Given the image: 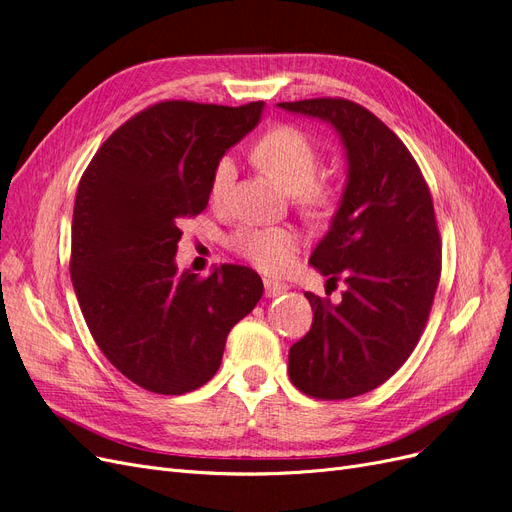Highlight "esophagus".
I'll return each instance as SVG.
<instances>
[{
    "instance_id": "esophagus-1",
    "label": "esophagus",
    "mask_w": 512,
    "mask_h": 512,
    "mask_svg": "<svg viewBox=\"0 0 512 512\" xmlns=\"http://www.w3.org/2000/svg\"><path fill=\"white\" fill-rule=\"evenodd\" d=\"M288 290V284H284V282H275V280H265V292H267V297H277V294H282V292H286Z\"/></svg>"
}]
</instances>
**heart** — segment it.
I'll return each mask as SVG.
<instances>
[{"label":"heart","mask_w":512,"mask_h":512,"mask_svg":"<svg viewBox=\"0 0 512 512\" xmlns=\"http://www.w3.org/2000/svg\"><path fill=\"white\" fill-rule=\"evenodd\" d=\"M252 158L260 170H265L269 177L284 185V190L294 194V203L309 218H324L333 211L337 192L333 185L316 179L322 156L318 145L303 130L294 126L269 130L256 143ZM235 175L232 158H220L211 175L209 194L213 200H220L228 192ZM230 245L239 256L265 273H284L290 269L301 241L290 228L243 226L230 237Z\"/></svg>","instance_id":"heart-1"}]
</instances>
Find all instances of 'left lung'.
Instances as JSON below:
<instances>
[{
  "mask_svg": "<svg viewBox=\"0 0 512 512\" xmlns=\"http://www.w3.org/2000/svg\"><path fill=\"white\" fill-rule=\"evenodd\" d=\"M284 111L331 123L348 158V181L309 265L344 277L337 305L305 292L314 322L290 346L288 376L316 399L376 389L406 363L440 282L442 250L421 168L397 134L344 98L280 102Z\"/></svg>",
  "mask_w": 512,
  "mask_h": 512,
  "instance_id": "1",
  "label": "left lung"
}]
</instances>
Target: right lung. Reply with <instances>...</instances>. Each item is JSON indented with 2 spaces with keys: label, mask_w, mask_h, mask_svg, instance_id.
<instances>
[{
  "label": "right lung",
  "mask_w": 512,
  "mask_h": 512,
  "mask_svg": "<svg viewBox=\"0 0 512 512\" xmlns=\"http://www.w3.org/2000/svg\"><path fill=\"white\" fill-rule=\"evenodd\" d=\"M265 102H158L119 126L81 177L70 277L102 354L160 395L209 382L226 337L262 297L258 273L177 271L183 220L203 213L218 160L256 128Z\"/></svg>",
  "instance_id": "1"
}]
</instances>
